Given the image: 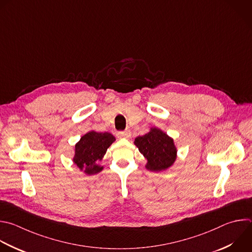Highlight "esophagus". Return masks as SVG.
Masks as SVG:
<instances>
[{
  "instance_id": "1",
  "label": "esophagus",
  "mask_w": 252,
  "mask_h": 252,
  "mask_svg": "<svg viewBox=\"0 0 252 252\" xmlns=\"http://www.w3.org/2000/svg\"><path fill=\"white\" fill-rule=\"evenodd\" d=\"M130 135H131V133H130L129 130L118 131V133H117V136H118L119 138H128V137H130Z\"/></svg>"
}]
</instances>
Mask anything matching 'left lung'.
Listing matches in <instances>:
<instances>
[{
	"label": "left lung",
	"instance_id": "obj_1",
	"mask_svg": "<svg viewBox=\"0 0 252 252\" xmlns=\"http://www.w3.org/2000/svg\"><path fill=\"white\" fill-rule=\"evenodd\" d=\"M134 144L147 159L146 168L150 171H162L170 167L176 159L173 139L165 132L152 128L148 133L137 136Z\"/></svg>",
	"mask_w": 252,
	"mask_h": 252
}]
</instances>
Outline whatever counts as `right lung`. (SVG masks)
I'll return each instance as SVG.
<instances>
[{"label":"right lung","instance_id":"right-lung-1","mask_svg":"<svg viewBox=\"0 0 252 252\" xmlns=\"http://www.w3.org/2000/svg\"><path fill=\"white\" fill-rule=\"evenodd\" d=\"M115 141V136L110 132L90 131L83 135L75 146L74 163L79 168L85 169L87 174H96L103 167L96 164L105 155L109 146Z\"/></svg>","mask_w":252,"mask_h":252}]
</instances>
